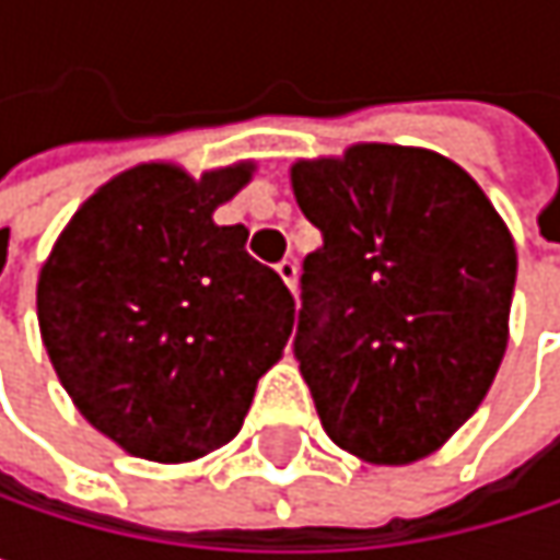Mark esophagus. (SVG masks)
<instances>
[{
  "label": "esophagus",
  "instance_id": "obj_1",
  "mask_svg": "<svg viewBox=\"0 0 560 560\" xmlns=\"http://www.w3.org/2000/svg\"><path fill=\"white\" fill-rule=\"evenodd\" d=\"M276 272H279L281 281L294 291V284H298V262H294V259H281L279 266H276Z\"/></svg>",
  "mask_w": 560,
  "mask_h": 560
}]
</instances>
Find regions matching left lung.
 I'll return each instance as SVG.
<instances>
[{"instance_id": "8db88e82", "label": "left lung", "mask_w": 560, "mask_h": 560, "mask_svg": "<svg viewBox=\"0 0 560 560\" xmlns=\"http://www.w3.org/2000/svg\"><path fill=\"white\" fill-rule=\"evenodd\" d=\"M324 246L304 259L294 357L327 438L370 464L434 454L503 363L515 243L480 184L428 149L291 165Z\"/></svg>"}]
</instances>
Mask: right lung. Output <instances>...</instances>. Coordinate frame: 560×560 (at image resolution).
I'll use <instances>...</instances> for the list:
<instances>
[{"label":"right lung","mask_w":560,"mask_h":560,"mask_svg":"<svg viewBox=\"0 0 560 560\" xmlns=\"http://www.w3.org/2000/svg\"><path fill=\"white\" fill-rule=\"evenodd\" d=\"M256 165L116 174L67 223L38 276V327L77 411L126 454L187 464L243 428L294 327L284 281L217 226Z\"/></svg>","instance_id":"add662e5"}]
</instances>
